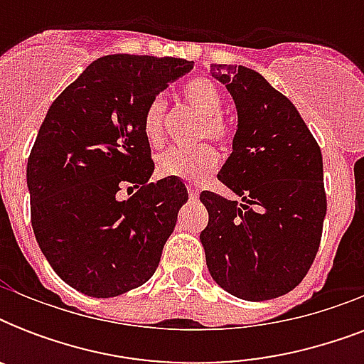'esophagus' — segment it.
<instances>
[{
  "mask_svg": "<svg viewBox=\"0 0 364 364\" xmlns=\"http://www.w3.org/2000/svg\"><path fill=\"white\" fill-rule=\"evenodd\" d=\"M187 188H188V196H191V200L198 198V188L194 187V185H191V183L187 185Z\"/></svg>",
  "mask_w": 364,
  "mask_h": 364,
  "instance_id": "34e87169",
  "label": "esophagus"
}]
</instances>
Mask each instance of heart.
<instances>
[{
    "label": "heart",
    "mask_w": 364,
    "mask_h": 364,
    "mask_svg": "<svg viewBox=\"0 0 364 364\" xmlns=\"http://www.w3.org/2000/svg\"><path fill=\"white\" fill-rule=\"evenodd\" d=\"M181 96L185 104L191 105L200 117H204L202 134L215 141H227L230 136V126L221 117L223 94L215 82L205 77L193 79L181 88ZM164 100L156 96L143 113V134L149 143L160 141L164 128ZM215 151L208 145L194 149L171 147L156 159V173L160 177H177L183 181H200L205 173H210L215 168Z\"/></svg>",
    "instance_id": "b5f03b06"
}]
</instances>
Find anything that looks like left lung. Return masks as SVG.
<instances>
[{
    "label": "left lung",
    "mask_w": 364,
    "mask_h": 364,
    "mask_svg": "<svg viewBox=\"0 0 364 364\" xmlns=\"http://www.w3.org/2000/svg\"><path fill=\"white\" fill-rule=\"evenodd\" d=\"M211 77L227 87L238 113L219 179L240 200L200 194L210 213L200 234L208 270L238 299H277L302 282L321 242V149L291 100L259 71L215 64Z\"/></svg>",
    "instance_id": "obj_1"
}]
</instances>
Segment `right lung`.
<instances>
[{
  "mask_svg": "<svg viewBox=\"0 0 364 364\" xmlns=\"http://www.w3.org/2000/svg\"><path fill=\"white\" fill-rule=\"evenodd\" d=\"M193 65L102 56L48 107L26 168L31 227L48 264L79 293L119 296L156 270L188 194L177 177L149 183L143 113ZM124 184L140 191L121 200Z\"/></svg>",
  "mask_w": 364,
  "mask_h": 364,
  "instance_id": "right-lung-1",
  "label": "right lung"
}]
</instances>
